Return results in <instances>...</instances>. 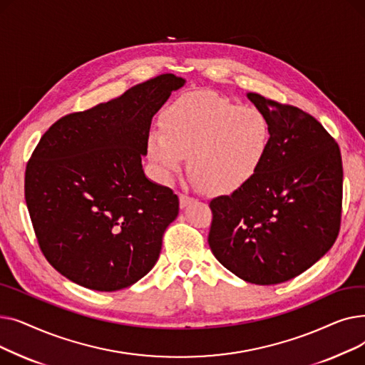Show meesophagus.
I'll use <instances>...</instances> for the list:
<instances>
[{
  "instance_id": "1",
  "label": "esophagus",
  "mask_w": 365,
  "mask_h": 365,
  "mask_svg": "<svg viewBox=\"0 0 365 365\" xmlns=\"http://www.w3.org/2000/svg\"><path fill=\"white\" fill-rule=\"evenodd\" d=\"M179 200H180V208H182V210L186 208L190 202H194V198H192V197H187V195H180Z\"/></svg>"
}]
</instances>
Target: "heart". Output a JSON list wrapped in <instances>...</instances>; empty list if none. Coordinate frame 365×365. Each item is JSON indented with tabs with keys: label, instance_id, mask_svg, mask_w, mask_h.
<instances>
[{
	"label": "heart",
	"instance_id": "1",
	"mask_svg": "<svg viewBox=\"0 0 365 365\" xmlns=\"http://www.w3.org/2000/svg\"><path fill=\"white\" fill-rule=\"evenodd\" d=\"M161 131L148 134L149 158L164 176L189 173L210 194L237 192L259 171L271 143V125L255 108H240L215 93H195L171 103Z\"/></svg>",
	"mask_w": 365,
	"mask_h": 365
}]
</instances>
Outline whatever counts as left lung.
I'll return each instance as SVG.
<instances>
[{"label": "left lung", "mask_w": 365, "mask_h": 365, "mask_svg": "<svg viewBox=\"0 0 365 365\" xmlns=\"http://www.w3.org/2000/svg\"><path fill=\"white\" fill-rule=\"evenodd\" d=\"M271 125L256 176L212 200L208 245L238 278L259 285L289 281L334 244L341 215L340 149L314 117L247 93Z\"/></svg>", "instance_id": "8db88e82"}]
</instances>
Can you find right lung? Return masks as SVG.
I'll use <instances>...</instances> for the list:
<instances>
[{
	"label": "right lung",
	"instance_id": "right-lung-1",
	"mask_svg": "<svg viewBox=\"0 0 365 365\" xmlns=\"http://www.w3.org/2000/svg\"><path fill=\"white\" fill-rule=\"evenodd\" d=\"M186 84L163 73L118 98L56 121L26 167L25 200L41 250L57 272L117 292L155 266L179 215L170 187L146 178L150 123Z\"/></svg>",
	"mask_w": 365,
	"mask_h": 365
}]
</instances>
